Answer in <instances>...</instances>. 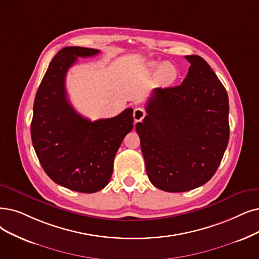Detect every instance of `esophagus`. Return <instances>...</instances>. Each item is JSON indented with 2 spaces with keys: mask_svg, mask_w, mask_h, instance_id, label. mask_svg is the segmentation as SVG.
I'll return each instance as SVG.
<instances>
[{
  "mask_svg": "<svg viewBox=\"0 0 259 259\" xmlns=\"http://www.w3.org/2000/svg\"><path fill=\"white\" fill-rule=\"evenodd\" d=\"M133 116H134V120H135V122H140L144 118V116H146V110L141 107H136L135 109H134Z\"/></svg>",
  "mask_w": 259,
  "mask_h": 259,
  "instance_id": "1",
  "label": "esophagus"
}]
</instances>
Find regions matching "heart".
Returning <instances> with one entry per match:
<instances>
[{
    "label": "heart",
    "instance_id": "heart-1",
    "mask_svg": "<svg viewBox=\"0 0 259 259\" xmlns=\"http://www.w3.org/2000/svg\"><path fill=\"white\" fill-rule=\"evenodd\" d=\"M148 71L156 76V80L161 86H169L178 78V69L170 63L159 64L153 61L149 64Z\"/></svg>",
    "mask_w": 259,
    "mask_h": 259
}]
</instances>
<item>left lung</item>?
I'll return each mask as SVG.
<instances>
[{
    "mask_svg": "<svg viewBox=\"0 0 259 259\" xmlns=\"http://www.w3.org/2000/svg\"><path fill=\"white\" fill-rule=\"evenodd\" d=\"M180 86L156 88L136 124L151 183L163 191L184 192L207 183L230 138L229 97L213 70L198 55Z\"/></svg>",
    "mask_w": 259,
    "mask_h": 259,
    "instance_id": "left-lung-1",
    "label": "left lung"
}]
</instances>
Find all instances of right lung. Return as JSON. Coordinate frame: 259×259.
<instances>
[{
	"label": "right lung",
	"mask_w": 259,
	"mask_h": 259,
	"mask_svg": "<svg viewBox=\"0 0 259 259\" xmlns=\"http://www.w3.org/2000/svg\"><path fill=\"white\" fill-rule=\"evenodd\" d=\"M97 49L67 47L52 59L34 102L30 136L37 157L49 178L64 187L94 193L109 183L113 159L133 130V109L90 121L72 107L66 75L77 57L95 56Z\"/></svg>",
	"instance_id": "right-lung-1"
}]
</instances>
